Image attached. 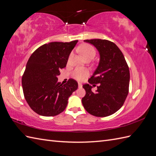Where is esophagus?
Masks as SVG:
<instances>
[{
    "label": "esophagus",
    "mask_w": 156,
    "mask_h": 156,
    "mask_svg": "<svg viewBox=\"0 0 156 156\" xmlns=\"http://www.w3.org/2000/svg\"><path fill=\"white\" fill-rule=\"evenodd\" d=\"M82 84L81 83H78V88H82Z\"/></svg>",
    "instance_id": "1"
}]
</instances>
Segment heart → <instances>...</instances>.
I'll return each mask as SVG.
<instances>
[{"mask_svg": "<svg viewBox=\"0 0 156 156\" xmlns=\"http://www.w3.org/2000/svg\"><path fill=\"white\" fill-rule=\"evenodd\" d=\"M79 51L85 59H92L96 55V50L93 46L89 44H82L79 48ZM72 54L69 55V60L72 58ZM89 75V72L87 69L84 68H76L72 72V76L78 81H83Z\"/></svg>", "mask_w": 156, "mask_h": 156, "instance_id": "heart-1", "label": "heart"}]
</instances>
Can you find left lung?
Masks as SVG:
<instances>
[{"instance_id": "left-lung-1", "label": "left lung", "mask_w": 156, "mask_h": 156, "mask_svg": "<svg viewBox=\"0 0 156 156\" xmlns=\"http://www.w3.org/2000/svg\"><path fill=\"white\" fill-rule=\"evenodd\" d=\"M98 49L100 61L89 84L82 87L86 95L82 99L84 108L96 117H104L117 112L123 105L129 93L130 74L121 51L113 42L106 39H86ZM99 84L96 93L91 86Z\"/></svg>"}]
</instances>
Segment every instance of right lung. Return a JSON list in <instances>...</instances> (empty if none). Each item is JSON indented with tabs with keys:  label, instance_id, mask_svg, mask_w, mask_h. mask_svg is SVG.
Listing matches in <instances>:
<instances>
[{
	"label": "right lung",
	"instance_id": "1",
	"mask_svg": "<svg viewBox=\"0 0 156 156\" xmlns=\"http://www.w3.org/2000/svg\"><path fill=\"white\" fill-rule=\"evenodd\" d=\"M78 40L51 42L33 53L22 76L23 94L33 111L39 115L53 117L65 110L68 98L78 88V82L69 79L65 84L58 82Z\"/></svg>",
	"mask_w": 156,
	"mask_h": 156
}]
</instances>
